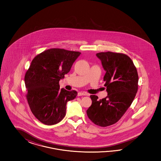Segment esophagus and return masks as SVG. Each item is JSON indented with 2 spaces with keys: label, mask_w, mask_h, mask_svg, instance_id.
I'll use <instances>...</instances> for the list:
<instances>
[{
  "label": "esophagus",
  "mask_w": 161,
  "mask_h": 161,
  "mask_svg": "<svg viewBox=\"0 0 161 161\" xmlns=\"http://www.w3.org/2000/svg\"><path fill=\"white\" fill-rule=\"evenodd\" d=\"M87 93H86V92H80L78 93V96H87Z\"/></svg>",
  "instance_id": "esophagus-1"
}]
</instances>
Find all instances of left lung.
Wrapping results in <instances>:
<instances>
[{
  "instance_id": "left-lung-1",
  "label": "left lung",
  "mask_w": 161,
  "mask_h": 161,
  "mask_svg": "<svg viewBox=\"0 0 161 161\" xmlns=\"http://www.w3.org/2000/svg\"><path fill=\"white\" fill-rule=\"evenodd\" d=\"M96 56L106 71L103 80L108 95L100 100L91 95L92 104L87 114L95 125L108 126L118 122L130 106L137 92L139 77L132 59L126 54L108 51Z\"/></svg>"
}]
</instances>
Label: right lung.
<instances>
[{
	"label": "right lung",
	"mask_w": 161,
	"mask_h": 161,
	"mask_svg": "<svg viewBox=\"0 0 161 161\" xmlns=\"http://www.w3.org/2000/svg\"><path fill=\"white\" fill-rule=\"evenodd\" d=\"M81 53L64 49L44 51L32 59L25 75L26 97L35 117L43 124L53 125L66 114L68 101L76 97L75 90L59 89V81L70 71Z\"/></svg>",
	"instance_id": "add662e5"
}]
</instances>
